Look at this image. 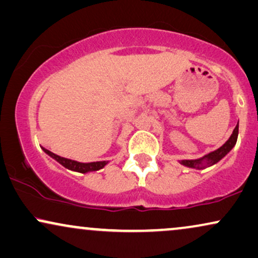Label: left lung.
Returning <instances> with one entry per match:
<instances>
[{
  "label": "left lung",
  "mask_w": 258,
  "mask_h": 258,
  "mask_svg": "<svg viewBox=\"0 0 258 258\" xmlns=\"http://www.w3.org/2000/svg\"><path fill=\"white\" fill-rule=\"evenodd\" d=\"M237 138H238V123H237V126L234 127L233 133L231 135L230 139L227 140V142L225 143V144L221 146V148L216 150V151L208 153V155L206 156L207 161H206V165H205V167H211V165L216 164V163L219 162L221 158L225 157V156H226L227 153L231 151V149H232L233 146L236 145ZM201 162H202V158H200V159H185V161H182L181 163L183 165H185V167L200 169L201 168Z\"/></svg>",
  "instance_id": "left-lung-1"
}]
</instances>
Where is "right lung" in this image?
Here are the masks:
<instances>
[{
	"mask_svg": "<svg viewBox=\"0 0 258 258\" xmlns=\"http://www.w3.org/2000/svg\"><path fill=\"white\" fill-rule=\"evenodd\" d=\"M42 150H44V151L46 152L47 155H50L52 158H54L57 162H59L61 165H64L65 168L70 169V170H74V171L88 172V171L100 170L101 168H103V167H105V165L107 164L106 161H102V162H93V163H80V162H76V161H71V159L60 157V156L56 155V153L48 151L47 149L42 148Z\"/></svg>",
	"mask_w": 258,
	"mask_h": 258,
	"instance_id": "add662e5",
	"label": "right lung"
}]
</instances>
